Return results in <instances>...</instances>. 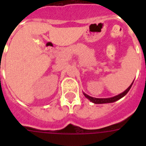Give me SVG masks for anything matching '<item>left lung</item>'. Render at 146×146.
<instances>
[{
    "label": "left lung",
    "instance_id": "1",
    "mask_svg": "<svg viewBox=\"0 0 146 146\" xmlns=\"http://www.w3.org/2000/svg\"><path fill=\"white\" fill-rule=\"evenodd\" d=\"M132 84H133V82L131 83V86H130L128 88L126 89V91H123V92L121 93V94H118V95H117V96H114V97L107 98V99H98V98L91 97V96H88V95H87V94H84V95L86 98H88V99L90 100V101L92 102H94V103H95V104H104V103L114 102L117 101V100L120 99L121 98L123 97V96H124L125 95H126V94L129 92V91L130 88H131Z\"/></svg>",
    "mask_w": 146,
    "mask_h": 146
}]
</instances>
